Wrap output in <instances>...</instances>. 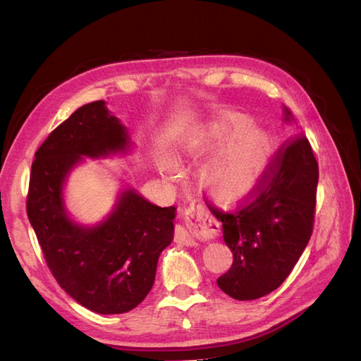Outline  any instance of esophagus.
Listing matches in <instances>:
<instances>
[{
    "instance_id": "esophagus-1",
    "label": "esophagus",
    "mask_w": 361,
    "mask_h": 361,
    "mask_svg": "<svg viewBox=\"0 0 361 361\" xmlns=\"http://www.w3.org/2000/svg\"><path fill=\"white\" fill-rule=\"evenodd\" d=\"M186 226L176 228L175 242L181 245H191L194 239H210L218 232V223L212 216L207 207L200 202H194L188 207L185 213Z\"/></svg>"
}]
</instances>
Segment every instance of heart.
Here are the masks:
<instances>
[{
    "mask_svg": "<svg viewBox=\"0 0 361 361\" xmlns=\"http://www.w3.org/2000/svg\"><path fill=\"white\" fill-rule=\"evenodd\" d=\"M243 116H229L209 133L207 143L235 137L200 172V180L213 197L234 200L245 194L258 180L272 152L271 140L258 129H248Z\"/></svg>",
    "mask_w": 361,
    "mask_h": 361,
    "instance_id": "b5f03b06",
    "label": "heart"
}]
</instances>
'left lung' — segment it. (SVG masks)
I'll return each instance as SVG.
<instances>
[{"label":"left lung","mask_w":361,"mask_h":361,"mask_svg":"<svg viewBox=\"0 0 361 361\" xmlns=\"http://www.w3.org/2000/svg\"><path fill=\"white\" fill-rule=\"evenodd\" d=\"M285 121L293 114L283 106ZM319 162L302 133L285 140L255 186L235 209L205 204L223 224V239L234 255L216 280L231 298L250 301L277 290L290 276L312 235Z\"/></svg>","instance_id":"left-lung-1"}]
</instances>
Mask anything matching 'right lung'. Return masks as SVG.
Masks as SVG:
<instances>
[{
    "instance_id": "1",
    "label": "right lung",
    "mask_w": 361,
    "mask_h": 361,
    "mask_svg": "<svg viewBox=\"0 0 361 361\" xmlns=\"http://www.w3.org/2000/svg\"><path fill=\"white\" fill-rule=\"evenodd\" d=\"M126 127L105 102L76 109L35 152L27 215L57 283L84 307L124 314L152 288L159 255L173 239L175 207L152 205L135 191L121 195L105 223L87 229L70 221L62 185L81 156L124 151Z\"/></svg>"
}]
</instances>
